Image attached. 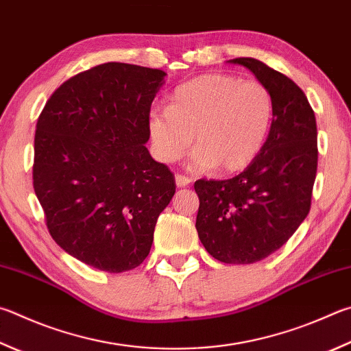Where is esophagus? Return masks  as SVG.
<instances>
[{
  "instance_id": "obj_1",
  "label": "esophagus",
  "mask_w": 351,
  "mask_h": 351,
  "mask_svg": "<svg viewBox=\"0 0 351 351\" xmlns=\"http://www.w3.org/2000/svg\"><path fill=\"white\" fill-rule=\"evenodd\" d=\"M175 181H176L178 187H186V186H189V184H192V180H190L189 176L181 175V173L175 175Z\"/></svg>"
}]
</instances>
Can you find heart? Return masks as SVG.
I'll use <instances>...</instances> for the list:
<instances>
[{"label":"heart","mask_w":351,"mask_h":351,"mask_svg":"<svg viewBox=\"0 0 351 351\" xmlns=\"http://www.w3.org/2000/svg\"><path fill=\"white\" fill-rule=\"evenodd\" d=\"M275 118V99L259 81L208 73L184 82L169 107H155L149 130L158 158L173 162L186 155L192 136L195 169L234 173L263 152Z\"/></svg>","instance_id":"obj_1"}]
</instances>
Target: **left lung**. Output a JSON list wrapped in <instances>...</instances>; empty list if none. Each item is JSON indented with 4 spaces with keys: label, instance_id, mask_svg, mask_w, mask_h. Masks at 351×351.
I'll return each instance as SVG.
<instances>
[{
    "label": "left lung",
    "instance_id": "1",
    "mask_svg": "<svg viewBox=\"0 0 351 351\" xmlns=\"http://www.w3.org/2000/svg\"><path fill=\"white\" fill-rule=\"evenodd\" d=\"M269 87L275 118L264 149L230 180H197L196 230L226 264H253L281 248L307 218L317 169L315 112L289 76L254 58H234Z\"/></svg>",
    "mask_w": 351,
    "mask_h": 351
}]
</instances>
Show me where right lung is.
Returning <instances> with one entry per match:
<instances>
[{"instance_id":"add662e5","label":"right lung","mask_w":351,"mask_h":351,"mask_svg":"<svg viewBox=\"0 0 351 351\" xmlns=\"http://www.w3.org/2000/svg\"><path fill=\"white\" fill-rule=\"evenodd\" d=\"M167 75L106 62L56 88L38 118L34 189L50 237L95 269L143 264L175 176L150 156L149 114Z\"/></svg>"}]
</instances>
